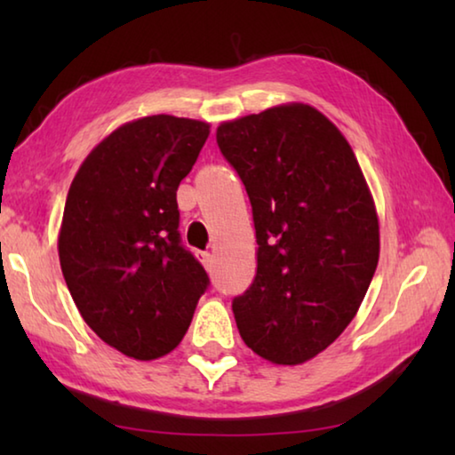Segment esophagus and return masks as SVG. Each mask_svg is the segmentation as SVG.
I'll return each instance as SVG.
<instances>
[{
    "instance_id": "esophagus-1",
    "label": "esophagus",
    "mask_w": 455,
    "mask_h": 455,
    "mask_svg": "<svg viewBox=\"0 0 455 455\" xmlns=\"http://www.w3.org/2000/svg\"><path fill=\"white\" fill-rule=\"evenodd\" d=\"M196 259L200 260V263H203L206 268L211 267V260H212V255L211 252H196Z\"/></svg>"
}]
</instances>
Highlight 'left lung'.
Instances as JSON below:
<instances>
[{
  "mask_svg": "<svg viewBox=\"0 0 455 455\" xmlns=\"http://www.w3.org/2000/svg\"><path fill=\"white\" fill-rule=\"evenodd\" d=\"M217 142L241 176L257 275L233 313L246 347L275 365L325 351L359 311L379 260V219L355 154L301 102L222 122Z\"/></svg>",
  "mask_w": 455,
  "mask_h": 455,
  "instance_id": "obj_1",
  "label": "left lung"
}]
</instances>
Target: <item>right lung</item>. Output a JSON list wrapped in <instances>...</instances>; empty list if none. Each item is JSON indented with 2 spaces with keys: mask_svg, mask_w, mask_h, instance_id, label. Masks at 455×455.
Listing matches in <instances>:
<instances>
[{
  "mask_svg": "<svg viewBox=\"0 0 455 455\" xmlns=\"http://www.w3.org/2000/svg\"><path fill=\"white\" fill-rule=\"evenodd\" d=\"M211 134L168 114L118 126L68 190L58 235L61 273L90 329L150 361L182 341L209 276L182 249L176 190Z\"/></svg>",
  "mask_w": 455,
  "mask_h": 455,
  "instance_id": "1",
  "label": "right lung"
}]
</instances>
